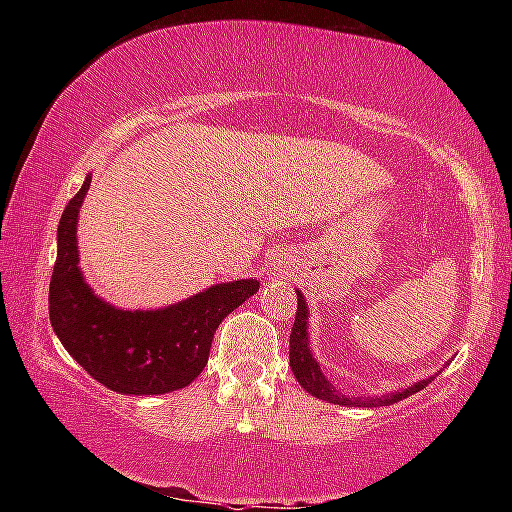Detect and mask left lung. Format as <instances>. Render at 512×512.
Here are the masks:
<instances>
[{"label":"left lung","instance_id":"obj_1","mask_svg":"<svg viewBox=\"0 0 512 512\" xmlns=\"http://www.w3.org/2000/svg\"><path fill=\"white\" fill-rule=\"evenodd\" d=\"M307 341H309L307 305H305V298H302V293L298 291V311H296V320H293L291 336H289V363H291L293 375H296V379L300 381V386L305 388L309 395L318 397V400L341 404V406H388L422 391L429 381H433V377L422 379L418 384L406 388V391L388 393L384 397H366V400H361V397H345L336 391V388L325 379L323 372H320V366L316 363V359L311 357V352L307 348Z\"/></svg>","mask_w":512,"mask_h":512}]
</instances>
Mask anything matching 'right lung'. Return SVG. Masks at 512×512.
Instances as JSON below:
<instances>
[{
    "mask_svg": "<svg viewBox=\"0 0 512 512\" xmlns=\"http://www.w3.org/2000/svg\"><path fill=\"white\" fill-rule=\"evenodd\" d=\"M90 176L58 223L49 318L65 350L88 375L124 395H162L201 375L221 320L259 289L257 280L210 287L158 311H121L92 293L79 268L76 221Z\"/></svg>",
    "mask_w": 512,
    "mask_h": 512,
    "instance_id": "right-lung-1",
    "label": "right lung"
}]
</instances>
